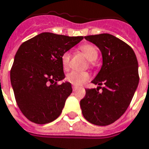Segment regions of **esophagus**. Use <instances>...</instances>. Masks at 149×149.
Returning <instances> with one entry per match:
<instances>
[{"label":"esophagus","instance_id":"1","mask_svg":"<svg viewBox=\"0 0 149 149\" xmlns=\"http://www.w3.org/2000/svg\"><path fill=\"white\" fill-rule=\"evenodd\" d=\"M72 90H73V91H76L77 90V87H75V86H72Z\"/></svg>","mask_w":149,"mask_h":149}]
</instances>
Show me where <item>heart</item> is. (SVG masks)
Segmentation results:
<instances>
[{
	"label": "heart",
	"instance_id": "b5f03b06",
	"mask_svg": "<svg viewBox=\"0 0 149 149\" xmlns=\"http://www.w3.org/2000/svg\"><path fill=\"white\" fill-rule=\"evenodd\" d=\"M80 50L82 51L84 54L85 55V57L89 61H95L99 56V52H98L97 48L91 44L82 45L80 47ZM70 58H71V54L69 52H65L62 54L61 64H62L64 69H67L69 68ZM88 78L89 75L88 72L77 71L70 72L66 77V79L69 82L76 86H80L83 84L86 80H88Z\"/></svg>",
	"mask_w": 149,
	"mask_h": 149
}]
</instances>
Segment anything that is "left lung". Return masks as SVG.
<instances>
[{"mask_svg":"<svg viewBox=\"0 0 149 149\" xmlns=\"http://www.w3.org/2000/svg\"><path fill=\"white\" fill-rule=\"evenodd\" d=\"M84 38L100 49L102 65L91 81L98 87L86 89L80 107L87 121L104 126L118 119L130 105L139 83L138 62L133 49L114 35L100 34ZM102 83L105 86L100 87Z\"/></svg>","mask_w":149,"mask_h":149,"instance_id":"1","label":"left lung"}]
</instances>
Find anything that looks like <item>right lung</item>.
<instances>
[{
	"label": "right lung",
	"instance_id": "right-lung-1",
	"mask_svg": "<svg viewBox=\"0 0 149 149\" xmlns=\"http://www.w3.org/2000/svg\"><path fill=\"white\" fill-rule=\"evenodd\" d=\"M83 38L43 32L19 47L10 80L18 107L31 122L42 125L60 116L72 91L68 81L57 84L65 77L61 57Z\"/></svg>",
	"mask_w": 149,
	"mask_h": 149
}]
</instances>
